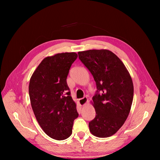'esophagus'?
<instances>
[{
  "instance_id": "1",
  "label": "esophagus",
  "mask_w": 160,
  "mask_h": 160,
  "mask_svg": "<svg viewBox=\"0 0 160 160\" xmlns=\"http://www.w3.org/2000/svg\"><path fill=\"white\" fill-rule=\"evenodd\" d=\"M78 102H79V104L81 106H84V105H85L87 103L88 98L87 97H84L82 98H81V99H79Z\"/></svg>"
}]
</instances>
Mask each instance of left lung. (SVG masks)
Returning <instances> with one entry per match:
<instances>
[{"instance_id": "obj_1", "label": "left lung", "mask_w": 160, "mask_h": 160, "mask_svg": "<svg viewBox=\"0 0 160 160\" xmlns=\"http://www.w3.org/2000/svg\"><path fill=\"white\" fill-rule=\"evenodd\" d=\"M79 58L93 75L97 93L92 104L96 117L89 123V131L98 138L114 135L130 113L133 84L121 60L107 49H91L78 53Z\"/></svg>"}]
</instances>
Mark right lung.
Listing matches in <instances>:
<instances>
[{
    "label": "right lung",
    "instance_id": "right-lung-1",
    "mask_svg": "<svg viewBox=\"0 0 160 160\" xmlns=\"http://www.w3.org/2000/svg\"><path fill=\"white\" fill-rule=\"evenodd\" d=\"M77 58L75 52L46 57L30 78L29 94L33 113L44 132L54 140L69 138L78 117L67 83L71 64Z\"/></svg>",
    "mask_w": 160,
    "mask_h": 160
}]
</instances>
